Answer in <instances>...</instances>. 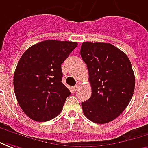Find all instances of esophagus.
Masks as SVG:
<instances>
[{"label": "esophagus", "instance_id": "1", "mask_svg": "<svg viewBox=\"0 0 148 148\" xmlns=\"http://www.w3.org/2000/svg\"><path fill=\"white\" fill-rule=\"evenodd\" d=\"M79 85H80V84H79V83H77V84H76V85H75V86H74V87H73V89H74V91H76L77 89L79 88Z\"/></svg>", "mask_w": 148, "mask_h": 148}]
</instances>
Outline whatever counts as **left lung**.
I'll return each mask as SVG.
<instances>
[{"label": "left lung", "mask_w": 148, "mask_h": 148, "mask_svg": "<svg viewBox=\"0 0 148 148\" xmlns=\"http://www.w3.org/2000/svg\"><path fill=\"white\" fill-rule=\"evenodd\" d=\"M80 56L88 67L92 96L81 103L84 116L96 123L117 118L132 99L136 79L127 56L108 43L84 42Z\"/></svg>", "instance_id": "left-lung-1"}]
</instances>
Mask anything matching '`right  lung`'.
<instances>
[{
	"mask_svg": "<svg viewBox=\"0 0 148 148\" xmlns=\"http://www.w3.org/2000/svg\"><path fill=\"white\" fill-rule=\"evenodd\" d=\"M76 46V42L49 40L31 46L21 56L13 87L19 105L30 119L45 122L62 111L71 92L61 82V64Z\"/></svg>",
	"mask_w": 148,
	"mask_h": 148,
	"instance_id": "right-lung-1",
	"label": "right lung"
}]
</instances>
